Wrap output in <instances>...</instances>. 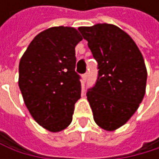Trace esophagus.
<instances>
[{"instance_id": "obj_1", "label": "esophagus", "mask_w": 159, "mask_h": 159, "mask_svg": "<svg viewBox=\"0 0 159 159\" xmlns=\"http://www.w3.org/2000/svg\"><path fill=\"white\" fill-rule=\"evenodd\" d=\"M87 77H88V74H87V73H85V74H83V75H82V78H83V81H84V82H86Z\"/></svg>"}]
</instances>
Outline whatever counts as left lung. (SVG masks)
<instances>
[{
    "mask_svg": "<svg viewBox=\"0 0 159 159\" xmlns=\"http://www.w3.org/2000/svg\"><path fill=\"white\" fill-rule=\"evenodd\" d=\"M78 30L98 63L97 80L87 93L93 119L102 129L114 131L133 116L145 95L143 56L130 35L116 25L97 24Z\"/></svg>",
    "mask_w": 159,
    "mask_h": 159,
    "instance_id": "left-lung-1",
    "label": "left lung"
}]
</instances>
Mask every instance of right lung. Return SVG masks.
Here are the masks:
<instances>
[{"label": "right lung", "mask_w": 159, "mask_h": 159, "mask_svg": "<svg viewBox=\"0 0 159 159\" xmlns=\"http://www.w3.org/2000/svg\"><path fill=\"white\" fill-rule=\"evenodd\" d=\"M82 39L74 27H50L31 41L20 60L19 88L25 104L49 132H60L71 123L81 97L75 47Z\"/></svg>", "instance_id": "add662e5"}]
</instances>
